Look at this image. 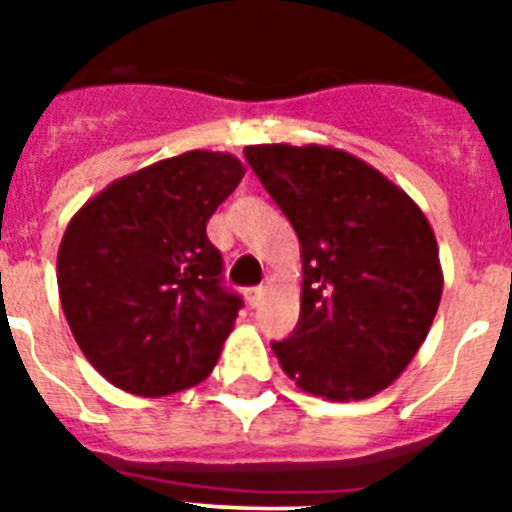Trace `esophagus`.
I'll list each match as a JSON object with an SVG mask.
<instances>
[{"mask_svg": "<svg viewBox=\"0 0 512 512\" xmlns=\"http://www.w3.org/2000/svg\"><path fill=\"white\" fill-rule=\"evenodd\" d=\"M264 292H266L264 287H251V289H248V292H246V300H248V305H251V307H256V305H259V302H261V297H264Z\"/></svg>", "mask_w": 512, "mask_h": 512, "instance_id": "obj_1", "label": "esophagus"}]
</instances>
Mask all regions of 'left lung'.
Returning <instances> with one entry per match:
<instances>
[{
  "label": "left lung",
  "mask_w": 512,
  "mask_h": 512,
  "mask_svg": "<svg viewBox=\"0 0 512 512\" xmlns=\"http://www.w3.org/2000/svg\"><path fill=\"white\" fill-rule=\"evenodd\" d=\"M243 153L300 238V320L271 343L284 374L333 402L377 395L436 318L443 271L431 223L382 171L338 148L264 143Z\"/></svg>",
  "instance_id": "obj_1"
}]
</instances>
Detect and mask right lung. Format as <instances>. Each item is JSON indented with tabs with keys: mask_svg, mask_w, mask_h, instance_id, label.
Masks as SVG:
<instances>
[{
	"mask_svg": "<svg viewBox=\"0 0 512 512\" xmlns=\"http://www.w3.org/2000/svg\"><path fill=\"white\" fill-rule=\"evenodd\" d=\"M243 174L230 153L187 151L115 179L71 217L58 295L110 384L164 397L210 377L243 300L220 282L207 220Z\"/></svg>",
	"mask_w": 512,
	"mask_h": 512,
	"instance_id": "1",
	"label": "right lung"
}]
</instances>
